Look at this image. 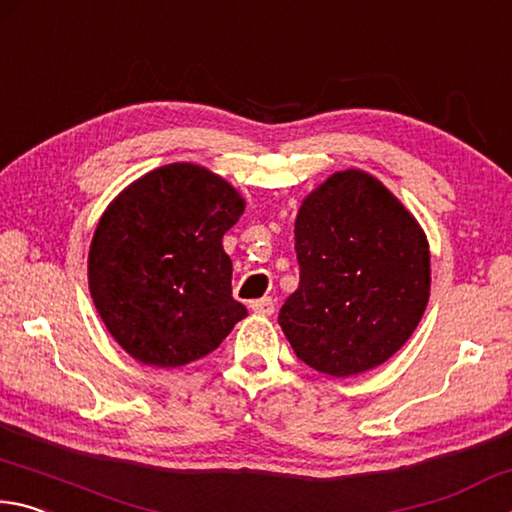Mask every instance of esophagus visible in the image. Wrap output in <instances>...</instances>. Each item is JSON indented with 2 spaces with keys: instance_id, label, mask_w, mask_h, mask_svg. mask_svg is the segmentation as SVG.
Returning a JSON list of instances; mask_svg holds the SVG:
<instances>
[{
  "instance_id": "esophagus-1",
  "label": "esophagus",
  "mask_w": 512,
  "mask_h": 512,
  "mask_svg": "<svg viewBox=\"0 0 512 512\" xmlns=\"http://www.w3.org/2000/svg\"><path fill=\"white\" fill-rule=\"evenodd\" d=\"M249 308L254 310L256 315H274V299L272 297L256 299V301H251Z\"/></svg>"
}]
</instances>
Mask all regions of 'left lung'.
Returning <instances> with one entry per match:
<instances>
[{"label":"left lung","mask_w":512,"mask_h":512,"mask_svg":"<svg viewBox=\"0 0 512 512\" xmlns=\"http://www.w3.org/2000/svg\"><path fill=\"white\" fill-rule=\"evenodd\" d=\"M294 249L299 288L279 324L301 362L351 378L405 346L429 301V245L380 179L330 175L301 204Z\"/></svg>","instance_id":"1"}]
</instances>
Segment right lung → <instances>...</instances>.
<instances>
[{
    "mask_svg": "<svg viewBox=\"0 0 512 512\" xmlns=\"http://www.w3.org/2000/svg\"><path fill=\"white\" fill-rule=\"evenodd\" d=\"M242 211L236 188L197 164L150 170L107 206L89 247V292L134 360L159 369L195 362L247 317L222 249Z\"/></svg>",
    "mask_w": 512,
    "mask_h": 512,
    "instance_id": "add662e5",
    "label": "right lung"
}]
</instances>
